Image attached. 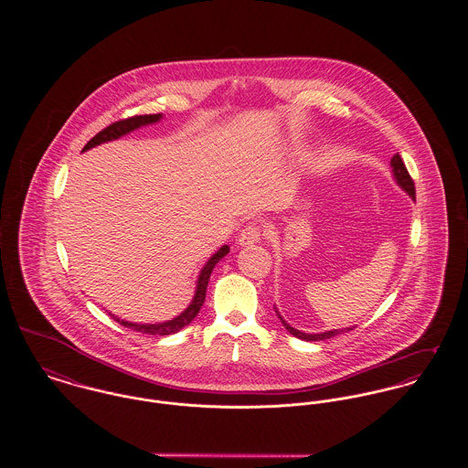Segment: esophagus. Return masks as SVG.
I'll list each match as a JSON object with an SVG mask.
<instances>
[{
	"label": "esophagus",
	"mask_w": 468,
	"mask_h": 468,
	"mask_svg": "<svg viewBox=\"0 0 468 468\" xmlns=\"http://www.w3.org/2000/svg\"><path fill=\"white\" fill-rule=\"evenodd\" d=\"M238 241H239L241 247L260 243V241H261V227H260L258 223H249V225L241 230Z\"/></svg>",
	"instance_id": "1"
}]
</instances>
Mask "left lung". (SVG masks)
I'll return each mask as SVG.
<instances>
[{
    "label": "left lung",
    "instance_id": "left-lung-1",
    "mask_svg": "<svg viewBox=\"0 0 468 468\" xmlns=\"http://www.w3.org/2000/svg\"><path fill=\"white\" fill-rule=\"evenodd\" d=\"M391 167H393V176H395L397 184L400 186L401 189H403L412 200H416L414 182H412V178H410V175H409V171H407V167H405V164H403V160H401V156L399 153L391 158ZM277 317L281 319L282 326H284L290 334L293 335V336H297V338H301V340H310V342L326 340V338H332L335 335L342 334V332H346V330H353V328H344V330H332V332H323V334H304V332H299V330L292 328V326L279 315V312H277Z\"/></svg>",
    "mask_w": 468,
    "mask_h": 468
}]
</instances>
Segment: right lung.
Returning a JSON list of instances; mask_svg holds the SVG:
<instances>
[{
  "instance_id": "add662e5",
  "label": "right lung",
  "mask_w": 468,
  "mask_h": 468,
  "mask_svg": "<svg viewBox=\"0 0 468 468\" xmlns=\"http://www.w3.org/2000/svg\"><path fill=\"white\" fill-rule=\"evenodd\" d=\"M160 119H162V113H156V115H134V117H130V119H122V121H119V122H113V124H110L108 128H104L102 132H99V133L95 134V136L82 147V151H88V149H91V147H95V145H99V144L110 142V140H117V138H121L122 134L132 133L134 130H138V128H142V126H147V124H154V122H158ZM229 250H230V247H229V245H223V247L205 263V267L201 268L200 275H198V282H197V292H195V297H193L191 304H189L178 317H175L173 321H165V323H158V324H140V323L122 321V319L115 317L113 314H112V317H113L119 324H122V326H126V328H130V330H133V332H138V334L173 335L176 334V332H180L182 328H186V326L198 315V312H200V308L203 306V303H205L207 284H208L212 268L216 267V263H218L219 260H223V258L229 254Z\"/></svg>"
}]
</instances>
